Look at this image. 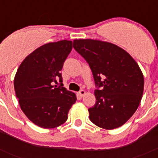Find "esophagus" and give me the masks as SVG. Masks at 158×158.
Segmentation results:
<instances>
[{
  "mask_svg": "<svg viewBox=\"0 0 158 158\" xmlns=\"http://www.w3.org/2000/svg\"><path fill=\"white\" fill-rule=\"evenodd\" d=\"M85 90H81V91H79L77 93V94L79 95V96H81V97H82V96H84V95H85Z\"/></svg>",
  "mask_w": 158,
  "mask_h": 158,
  "instance_id": "1",
  "label": "esophagus"
}]
</instances>
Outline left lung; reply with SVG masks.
Returning a JSON list of instances; mask_svg holds the SVG:
<instances>
[{
  "label": "left lung",
  "instance_id": "obj_1",
  "mask_svg": "<svg viewBox=\"0 0 158 158\" xmlns=\"http://www.w3.org/2000/svg\"><path fill=\"white\" fill-rule=\"evenodd\" d=\"M73 48L93 72L96 104L89 108L90 120L99 127H119L139 107L144 77L132 57L118 46L94 40H75Z\"/></svg>",
  "mask_w": 158,
  "mask_h": 158
}]
</instances>
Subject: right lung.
Masks as SVG:
<instances>
[{"label":"right lung","instance_id":"1","mask_svg":"<svg viewBox=\"0 0 158 158\" xmlns=\"http://www.w3.org/2000/svg\"><path fill=\"white\" fill-rule=\"evenodd\" d=\"M72 48L69 40L47 43L26 57L16 71L14 89L19 106L40 127L50 129L63 124L76 102V95L63 87L61 73Z\"/></svg>","mask_w":158,"mask_h":158}]
</instances>
